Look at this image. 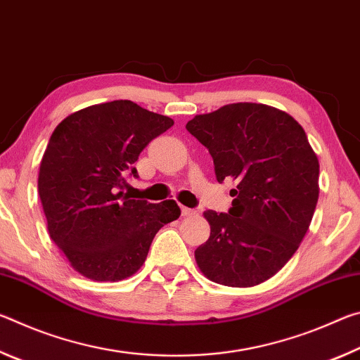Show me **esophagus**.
I'll return each instance as SVG.
<instances>
[{"mask_svg":"<svg viewBox=\"0 0 360 360\" xmlns=\"http://www.w3.org/2000/svg\"><path fill=\"white\" fill-rule=\"evenodd\" d=\"M181 212H182V216H184V217H188V216H195V214H197V211L192 210V208H186V206H182V208H181Z\"/></svg>","mask_w":360,"mask_h":360,"instance_id":"obj_1","label":"esophagus"}]
</instances>
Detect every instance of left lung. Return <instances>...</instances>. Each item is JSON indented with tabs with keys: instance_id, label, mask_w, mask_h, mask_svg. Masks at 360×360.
Wrapping results in <instances>:
<instances>
[{
	"instance_id": "obj_1",
	"label": "left lung",
	"mask_w": 360,
	"mask_h": 360,
	"mask_svg": "<svg viewBox=\"0 0 360 360\" xmlns=\"http://www.w3.org/2000/svg\"><path fill=\"white\" fill-rule=\"evenodd\" d=\"M186 129L231 178L229 212L205 211L211 235L195 251L203 275L251 288L281 270L307 235L319 197V162L302 125L260 103H233L195 115Z\"/></svg>"
}]
</instances>
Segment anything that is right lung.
Instances as JSON below:
<instances>
[{"label":"right lung","mask_w":360,"mask_h":360,"mask_svg":"<svg viewBox=\"0 0 360 360\" xmlns=\"http://www.w3.org/2000/svg\"><path fill=\"white\" fill-rule=\"evenodd\" d=\"M174 124L130 100L84 108L63 119L42 155L38 192L47 230L71 266L94 281H120L141 268L174 200L149 203L122 192L133 163Z\"/></svg>","instance_id":"1"}]
</instances>
